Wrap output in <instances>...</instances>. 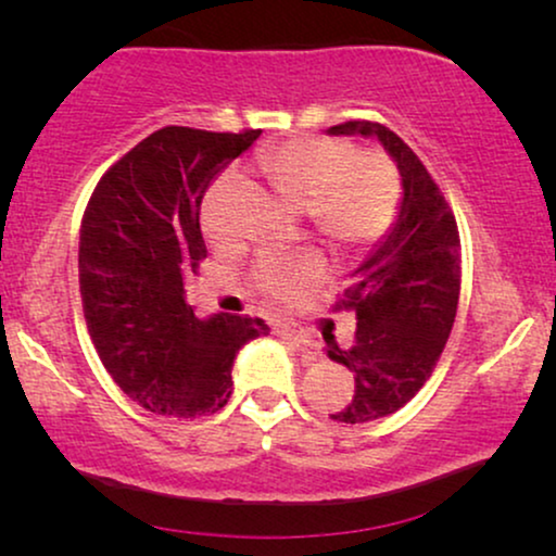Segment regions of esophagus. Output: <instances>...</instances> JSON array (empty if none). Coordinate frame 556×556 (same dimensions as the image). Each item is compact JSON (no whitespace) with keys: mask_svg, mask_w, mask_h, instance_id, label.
Returning <instances> with one entry per match:
<instances>
[{"mask_svg":"<svg viewBox=\"0 0 556 556\" xmlns=\"http://www.w3.org/2000/svg\"><path fill=\"white\" fill-rule=\"evenodd\" d=\"M278 333L283 339H288V341H293V344H299L303 352L308 354V359H316L318 356V352H316V341H314V337H311L308 331H303V329H299V326H291V324H280L278 326Z\"/></svg>","mask_w":556,"mask_h":556,"instance_id":"obj_1","label":"esophagus"}]
</instances>
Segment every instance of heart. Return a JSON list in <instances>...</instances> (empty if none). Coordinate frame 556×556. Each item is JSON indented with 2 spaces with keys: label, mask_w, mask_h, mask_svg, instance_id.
Masks as SVG:
<instances>
[{
  "label": "heart",
  "mask_w": 556,
  "mask_h": 556,
  "mask_svg": "<svg viewBox=\"0 0 556 556\" xmlns=\"http://www.w3.org/2000/svg\"><path fill=\"white\" fill-rule=\"evenodd\" d=\"M270 185L293 207L306 210L318 235L341 250L375 242L392 225L400 200V179L382 151L356 149L329 136H299L261 156ZM235 174H223L202 202V230L212 242H227L219 227V200L230 192ZM324 276L321 255H265L253 270V283L273 301H293Z\"/></svg>",
  "instance_id": "obj_1"
}]
</instances>
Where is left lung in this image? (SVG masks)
I'll return each mask as SVG.
<instances>
[{
    "instance_id": "obj_1",
    "label": "left lung",
    "mask_w": 556,
    "mask_h": 556,
    "mask_svg": "<svg viewBox=\"0 0 556 556\" xmlns=\"http://www.w3.org/2000/svg\"><path fill=\"white\" fill-rule=\"evenodd\" d=\"M329 134L377 136L405 189L397 223L333 303L356 314L354 344L324 337L326 354L354 371V397L331 420L359 425L407 405L435 369L458 311L460 235L438 181L397 134L377 121H344Z\"/></svg>"
}]
</instances>
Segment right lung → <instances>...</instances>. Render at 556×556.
I'll return each instance as SVG.
<instances>
[{
  "label": "right lung",
  "mask_w": 556,
  "mask_h": 556,
  "mask_svg": "<svg viewBox=\"0 0 556 556\" xmlns=\"http://www.w3.org/2000/svg\"><path fill=\"white\" fill-rule=\"evenodd\" d=\"M261 131L164 126L98 181L80 223V299L88 333L121 390L166 417L212 415L232 394L242 344L263 318H197L185 278L207 257L200 204L212 179Z\"/></svg>",
  "instance_id": "add662e5"
}]
</instances>
